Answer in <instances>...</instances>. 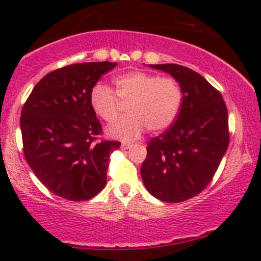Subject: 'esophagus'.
I'll list each match as a JSON object with an SVG mask.
<instances>
[{"label": "esophagus", "mask_w": 261, "mask_h": 261, "mask_svg": "<svg viewBox=\"0 0 261 261\" xmlns=\"http://www.w3.org/2000/svg\"><path fill=\"white\" fill-rule=\"evenodd\" d=\"M132 146H133V144H130V142H122V144H121V147H122L123 149L130 148Z\"/></svg>", "instance_id": "34e87169"}]
</instances>
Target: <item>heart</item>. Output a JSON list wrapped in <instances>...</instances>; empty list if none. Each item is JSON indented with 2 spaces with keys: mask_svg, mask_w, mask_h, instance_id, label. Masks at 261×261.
<instances>
[{
  "mask_svg": "<svg viewBox=\"0 0 261 261\" xmlns=\"http://www.w3.org/2000/svg\"><path fill=\"white\" fill-rule=\"evenodd\" d=\"M116 93L105 84H96L90 92L94 112L112 123L119 117L122 103L128 105L127 115L109 127L108 134L122 140H135L146 128L160 132L177 119L181 106V88L172 77L130 71L115 78Z\"/></svg>",
  "mask_w": 261,
  "mask_h": 261,
  "instance_id": "1",
  "label": "heart"
}]
</instances>
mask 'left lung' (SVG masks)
<instances>
[{
  "mask_svg": "<svg viewBox=\"0 0 261 261\" xmlns=\"http://www.w3.org/2000/svg\"><path fill=\"white\" fill-rule=\"evenodd\" d=\"M170 73L181 88L174 123L147 144L141 178L152 196L178 203L198 195L213 179L229 144L222 95L201 74L177 64L148 65Z\"/></svg>",
  "mask_w": 261,
  "mask_h": 261,
  "instance_id": "obj_1",
  "label": "left lung"
}]
</instances>
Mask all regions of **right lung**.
Segmentation results:
<instances>
[{
	"mask_svg": "<svg viewBox=\"0 0 261 261\" xmlns=\"http://www.w3.org/2000/svg\"><path fill=\"white\" fill-rule=\"evenodd\" d=\"M115 66L92 62L52 71L24 103L20 119L24 158L38 179L59 197L87 201L106 187L109 155L121 144H95L102 127L90 92Z\"/></svg>",
	"mask_w": 261,
	"mask_h": 261,
	"instance_id": "add662e5",
	"label": "right lung"
}]
</instances>
